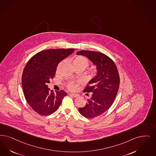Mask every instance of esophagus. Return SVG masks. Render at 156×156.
Masks as SVG:
<instances>
[{
	"mask_svg": "<svg viewBox=\"0 0 156 156\" xmlns=\"http://www.w3.org/2000/svg\"><path fill=\"white\" fill-rule=\"evenodd\" d=\"M69 95L71 96H73V97H74V98H77V97H79V96H80V95L78 94H69Z\"/></svg>",
	"mask_w": 156,
	"mask_h": 156,
	"instance_id": "obj_1",
	"label": "esophagus"
}]
</instances>
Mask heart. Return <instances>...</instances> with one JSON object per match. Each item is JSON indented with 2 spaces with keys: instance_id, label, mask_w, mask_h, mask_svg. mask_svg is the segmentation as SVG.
<instances>
[{
  "instance_id": "obj_1",
  "label": "heart",
  "mask_w": 156,
  "mask_h": 156,
  "mask_svg": "<svg viewBox=\"0 0 156 156\" xmlns=\"http://www.w3.org/2000/svg\"><path fill=\"white\" fill-rule=\"evenodd\" d=\"M72 64L75 69H85L88 67L89 62L87 58L82 56H75L71 60ZM96 75V72L93 71L90 72V77L94 78ZM80 82H70L67 84V87L71 91H76L79 89Z\"/></svg>"
}]
</instances>
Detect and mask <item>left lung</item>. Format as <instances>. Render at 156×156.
I'll use <instances>...</instances> for the list:
<instances>
[{
  "mask_svg": "<svg viewBox=\"0 0 156 156\" xmlns=\"http://www.w3.org/2000/svg\"><path fill=\"white\" fill-rule=\"evenodd\" d=\"M76 54L86 56L97 67L98 74L89 81V85L83 90L92 94L91 98L87 100L85 107L78 109L83 117L93 119L104 113L112 105L119 85L118 69L112 59L102 53L81 50Z\"/></svg>",
  "mask_w": 156,
  "mask_h": 156,
  "instance_id": "left-lung-1",
  "label": "left lung"
}]
</instances>
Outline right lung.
<instances>
[{
	"label": "right lung",
	"mask_w": 156,
	"mask_h": 156,
	"mask_svg": "<svg viewBox=\"0 0 156 156\" xmlns=\"http://www.w3.org/2000/svg\"><path fill=\"white\" fill-rule=\"evenodd\" d=\"M74 51V49L41 51L27 63L22 75V86L27 103L37 114H53L67 96L62 90L55 93L47 85L55 77L58 64Z\"/></svg>",
	"instance_id": "1"
}]
</instances>
